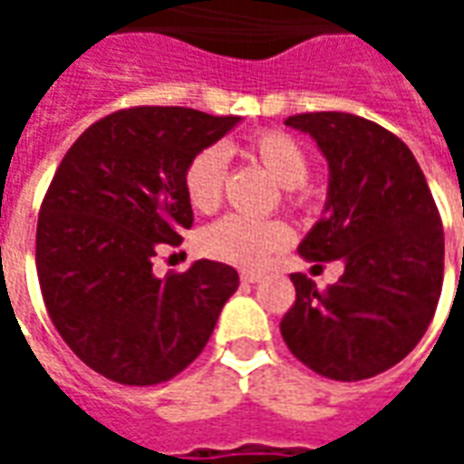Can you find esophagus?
Listing matches in <instances>:
<instances>
[{"mask_svg":"<svg viewBox=\"0 0 464 464\" xmlns=\"http://www.w3.org/2000/svg\"><path fill=\"white\" fill-rule=\"evenodd\" d=\"M263 278V273H256V271H243L241 273V281L243 283H258Z\"/></svg>","mask_w":464,"mask_h":464,"instance_id":"obj_1","label":"esophagus"}]
</instances>
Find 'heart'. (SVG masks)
Listing matches in <instances>:
<instances>
[{"label":"heart","mask_w":464,"mask_h":464,"mask_svg":"<svg viewBox=\"0 0 464 464\" xmlns=\"http://www.w3.org/2000/svg\"><path fill=\"white\" fill-rule=\"evenodd\" d=\"M256 161L271 173L288 193L301 191L308 176V156L293 136L281 131H263L248 146ZM226 176V153L221 149H203L191 159L183 173V191L196 211L211 213L218 208ZM291 241V228L283 221L226 216L201 233V248L211 258L238 268H258Z\"/></svg>","instance_id":"obj_1"}]
</instances>
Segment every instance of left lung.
I'll list each match as a JSON object with an SVG mask.
<instances>
[{"instance_id": "obj_1", "label": "left lung", "mask_w": 464, "mask_h": 464, "mask_svg": "<svg viewBox=\"0 0 464 464\" xmlns=\"http://www.w3.org/2000/svg\"><path fill=\"white\" fill-rule=\"evenodd\" d=\"M328 161L321 221L298 246L305 261H343L318 291L293 273L295 303L281 321L295 358L331 380L392 368L428 331L442 291L445 236L415 156L395 133L343 111L291 116Z\"/></svg>"}]
</instances>
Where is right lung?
<instances>
[{"label":"right lung","mask_w":464,"mask_h":464,"mask_svg":"<svg viewBox=\"0 0 464 464\" xmlns=\"http://www.w3.org/2000/svg\"><path fill=\"white\" fill-rule=\"evenodd\" d=\"M241 123L183 106H136L92 123L59 163L36 223L49 318L76 358L123 385H156L201 355L238 273L196 261L153 276L193 211L191 159Z\"/></svg>","instance_id":"right-lung-1"}]
</instances>
